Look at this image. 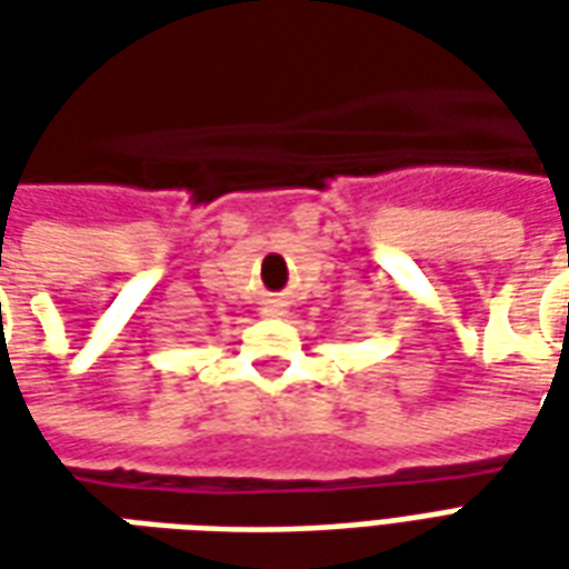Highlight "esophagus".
Here are the masks:
<instances>
[{"mask_svg": "<svg viewBox=\"0 0 569 569\" xmlns=\"http://www.w3.org/2000/svg\"><path fill=\"white\" fill-rule=\"evenodd\" d=\"M264 313H268V317H277V313H283V301H280V298H271V301L264 305Z\"/></svg>", "mask_w": 569, "mask_h": 569, "instance_id": "1", "label": "esophagus"}]
</instances>
